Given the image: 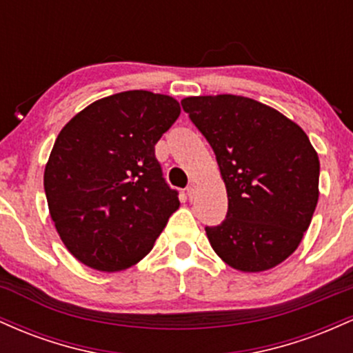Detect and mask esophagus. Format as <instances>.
<instances>
[{
	"instance_id": "obj_1",
	"label": "esophagus",
	"mask_w": 353,
	"mask_h": 353,
	"mask_svg": "<svg viewBox=\"0 0 353 353\" xmlns=\"http://www.w3.org/2000/svg\"><path fill=\"white\" fill-rule=\"evenodd\" d=\"M188 196H189V199H194V197H196V194H197V185L196 184H189L188 185Z\"/></svg>"
}]
</instances>
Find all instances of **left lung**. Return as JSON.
Returning a JSON list of instances; mask_svg holds the SVG:
<instances>
[{
	"label": "left lung",
	"instance_id": "left-lung-1",
	"mask_svg": "<svg viewBox=\"0 0 353 353\" xmlns=\"http://www.w3.org/2000/svg\"><path fill=\"white\" fill-rule=\"evenodd\" d=\"M212 148L228 189V216L205 234L242 272L279 265L301 244L319 201L320 163L294 121L244 96L181 101Z\"/></svg>",
	"mask_w": 353,
	"mask_h": 353
}]
</instances>
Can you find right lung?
Instances as JSON below:
<instances>
[{"instance_id": "add662e5", "label": "right lung", "mask_w": 353, "mask_h": 353, "mask_svg": "<svg viewBox=\"0 0 353 353\" xmlns=\"http://www.w3.org/2000/svg\"><path fill=\"white\" fill-rule=\"evenodd\" d=\"M179 114L171 96L136 89L89 104L61 129L44 192L61 241L83 264L103 272L137 264L179 209L154 154Z\"/></svg>"}]
</instances>
